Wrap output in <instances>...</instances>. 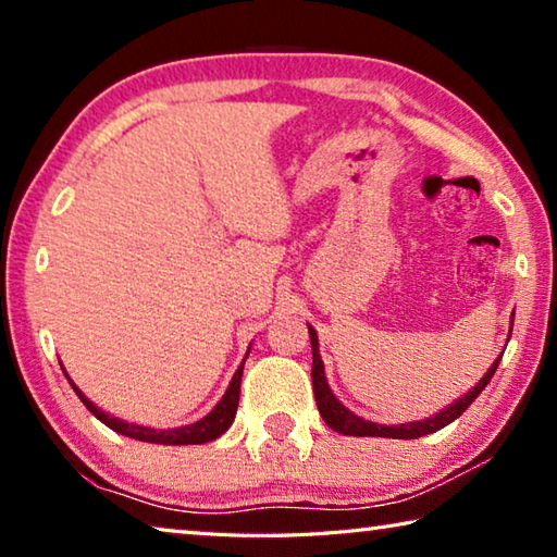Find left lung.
I'll return each instance as SVG.
<instances>
[{
  "instance_id": "8db88e82",
  "label": "left lung",
  "mask_w": 557,
  "mask_h": 557,
  "mask_svg": "<svg viewBox=\"0 0 557 557\" xmlns=\"http://www.w3.org/2000/svg\"><path fill=\"white\" fill-rule=\"evenodd\" d=\"M309 326V342H312V385H314V398H317V408L319 414H322L324 422L332 430H336L338 435H351V437H391V440H418L432 435L442 428H447L449 422H455L461 412H465L471 403L479 398L488 381L494 379V373L498 369V361H502L504 354H498L496 361L488 366V371L484 373V379L479 381L474 388L467 391L461 398L455 403H449L447 408H442L440 412L432 414V418L425 420H414V422H400V425H379V422L363 420L358 418L356 412H351L346 405L336 398L326 383V373H324V361L319 356V336L314 332L312 324ZM511 329H513V319H511ZM508 338H511V332H508Z\"/></svg>"
}]
</instances>
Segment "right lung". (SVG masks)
<instances>
[{
  "label": "right lung",
  "instance_id": "1",
  "mask_svg": "<svg viewBox=\"0 0 557 557\" xmlns=\"http://www.w3.org/2000/svg\"><path fill=\"white\" fill-rule=\"evenodd\" d=\"M248 354H250V346H248ZM248 354H245V358H248ZM245 358H243V363L238 366V371L233 373V379L228 383V391L223 393V398L215 403V408L209 414H203L201 420L191 422V425L169 428V430H154V428H147V425H137V422L120 420V418H115V414L100 410L98 405L92 403L90 398H86L78 385L71 381V375L65 373V369H63V373H65V379H69L75 395L81 398V403L86 405V408L92 414H96L102 425H108L110 430L120 432V435L139 440V442H152V445H203V442H211L215 437H221L223 432L233 425L235 410H238V400H240V379H243Z\"/></svg>",
  "mask_w": 557,
  "mask_h": 557
}]
</instances>
